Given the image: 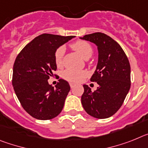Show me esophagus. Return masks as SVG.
<instances>
[{
    "instance_id": "obj_1",
    "label": "esophagus",
    "mask_w": 148,
    "mask_h": 148,
    "mask_svg": "<svg viewBox=\"0 0 148 148\" xmlns=\"http://www.w3.org/2000/svg\"><path fill=\"white\" fill-rule=\"evenodd\" d=\"M74 86H75V85L74 84V83H70V86H71V88H74Z\"/></svg>"
}]
</instances>
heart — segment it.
I'll use <instances>...</instances> for the list:
<instances>
[{
  "mask_svg": "<svg viewBox=\"0 0 148 148\" xmlns=\"http://www.w3.org/2000/svg\"><path fill=\"white\" fill-rule=\"evenodd\" d=\"M71 46L85 60H88V58H90L93 53V49L91 45L86 41H77L71 44ZM64 53H65V47L63 46H61L57 48L55 52V63L57 67H61L63 64ZM86 75V73L83 71L65 70L62 74V77L68 81L77 83Z\"/></svg>",
  "mask_w": 148,
  "mask_h": 148,
  "instance_id": "1",
  "label": "heart"
}]
</instances>
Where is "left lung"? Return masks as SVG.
<instances>
[{
  "mask_svg": "<svg viewBox=\"0 0 148 148\" xmlns=\"http://www.w3.org/2000/svg\"><path fill=\"white\" fill-rule=\"evenodd\" d=\"M95 44L98 51L96 70L90 80L99 86L95 92L83 85L81 103L91 116L110 118L120 109L130 88V65L127 56L119 44L102 33L80 37Z\"/></svg>",
  "mask_w": 148,
  "mask_h": 148,
  "instance_id": "left-lung-1",
  "label": "left lung"
}]
</instances>
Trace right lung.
<instances>
[{
	"label": "right lung",
	"instance_id": "1",
	"mask_svg": "<svg viewBox=\"0 0 148 148\" xmlns=\"http://www.w3.org/2000/svg\"><path fill=\"white\" fill-rule=\"evenodd\" d=\"M74 36H62L44 33L21 50L13 65L12 86L24 110L38 120H50L63 109L71 88L59 79L55 88L47 79L56 70L55 52Z\"/></svg>",
	"mask_w": 148,
	"mask_h": 148
}]
</instances>
